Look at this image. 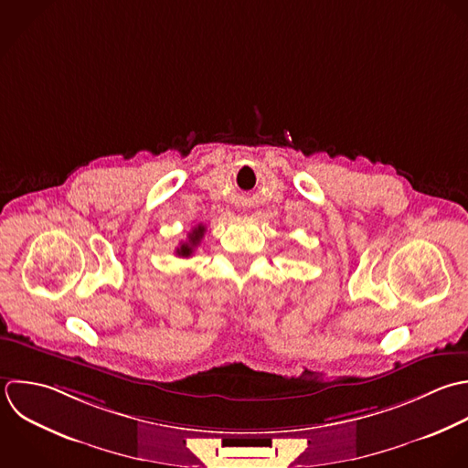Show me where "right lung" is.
<instances>
[{
  "mask_svg": "<svg viewBox=\"0 0 468 468\" xmlns=\"http://www.w3.org/2000/svg\"><path fill=\"white\" fill-rule=\"evenodd\" d=\"M204 231H206V228H204V226H198V228H195V229L189 233V240H187V242H184L180 248H176V255H182V257H189V255L193 253V250L198 246L200 239L204 237Z\"/></svg>",
  "mask_w": 468,
  "mask_h": 468,
  "instance_id": "right-lung-1",
  "label": "right lung"
}]
</instances>
